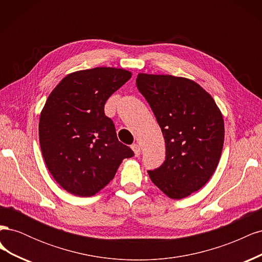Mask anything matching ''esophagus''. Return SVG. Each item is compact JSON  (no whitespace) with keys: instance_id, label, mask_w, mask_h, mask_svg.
<instances>
[{"instance_id":"34e87169","label":"esophagus","mask_w":262,"mask_h":262,"mask_svg":"<svg viewBox=\"0 0 262 262\" xmlns=\"http://www.w3.org/2000/svg\"><path fill=\"white\" fill-rule=\"evenodd\" d=\"M131 148H132V150L134 152V155H136L137 157L140 156V154H141V147H140L139 144H136V143L132 144Z\"/></svg>"}]
</instances>
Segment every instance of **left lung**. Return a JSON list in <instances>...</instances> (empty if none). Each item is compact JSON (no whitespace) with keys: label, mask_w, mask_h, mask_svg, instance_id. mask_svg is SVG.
<instances>
[{"label":"left lung","mask_w":262,"mask_h":262,"mask_svg":"<svg viewBox=\"0 0 262 262\" xmlns=\"http://www.w3.org/2000/svg\"><path fill=\"white\" fill-rule=\"evenodd\" d=\"M138 89L162 130L166 160L149 170L153 184L170 199L198 191L215 171L224 144V120L211 95L192 80L139 73Z\"/></svg>","instance_id":"obj_1"}]
</instances>
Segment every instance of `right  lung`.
I'll list each match as a JSON object with an SVG mask.
<instances>
[{"mask_svg":"<svg viewBox=\"0 0 262 262\" xmlns=\"http://www.w3.org/2000/svg\"><path fill=\"white\" fill-rule=\"evenodd\" d=\"M128 70L98 67L63 77L50 93L39 118V142L54 180L77 196L104 189L133 150L119 142L105 115L107 99L128 82Z\"/></svg>","mask_w":262,"mask_h":262,"instance_id":"right-lung-1","label":"right lung"}]
</instances>
